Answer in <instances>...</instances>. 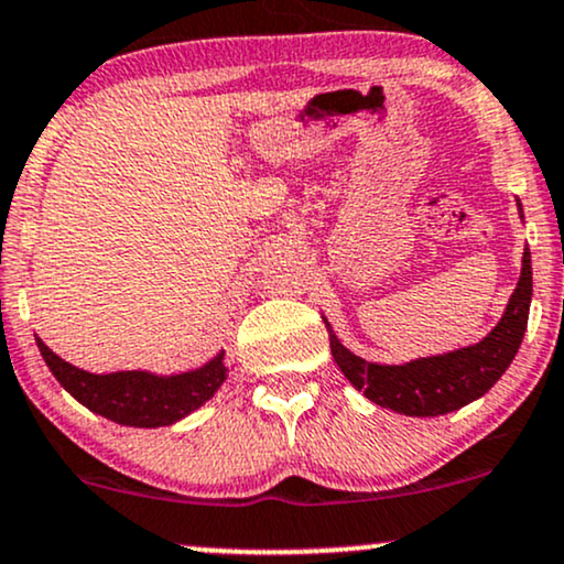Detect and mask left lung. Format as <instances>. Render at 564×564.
<instances>
[{
  "label": "left lung",
  "mask_w": 564,
  "mask_h": 564,
  "mask_svg": "<svg viewBox=\"0 0 564 564\" xmlns=\"http://www.w3.org/2000/svg\"><path fill=\"white\" fill-rule=\"evenodd\" d=\"M522 218V205L518 200ZM533 297L531 250H522V269L514 293L496 327L480 343L438 356H420L406 364H375L356 356L337 340L327 324L329 350L340 372L356 390L382 409L406 416H441L486 395L507 372L528 327Z\"/></svg>",
  "instance_id": "left-lung-1"
}]
</instances>
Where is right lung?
I'll list each match as a JSON object with an SVG mask.
<instances>
[{"label":"right lung","instance_id":"1","mask_svg":"<svg viewBox=\"0 0 564 564\" xmlns=\"http://www.w3.org/2000/svg\"><path fill=\"white\" fill-rule=\"evenodd\" d=\"M36 346L50 372L73 399L89 412L126 427L174 425L214 399L229 372L224 364V350H218L203 367L176 375H158L148 369L95 375L59 359L42 337H36Z\"/></svg>","mask_w":564,"mask_h":564}]
</instances>
